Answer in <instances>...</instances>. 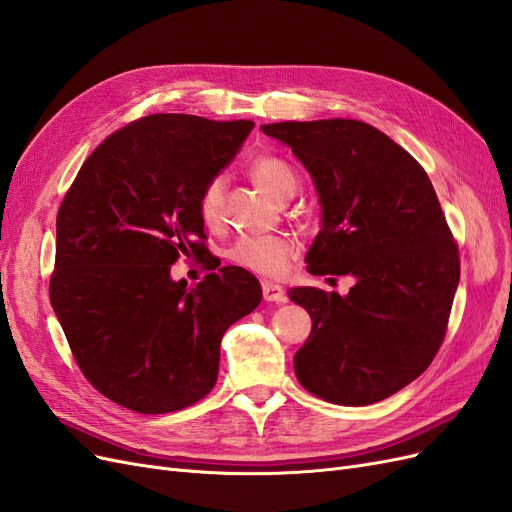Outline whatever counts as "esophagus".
Returning a JSON list of instances; mask_svg holds the SVG:
<instances>
[{
	"label": "esophagus",
	"instance_id": "1",
	"mask_svg": "<svg viewBox=\"0 0 512 512\" xmlns=\"http://www.w3.org/2000/svg\"><path fill=\"white\" fill-rule=\"evenodd\" d=\"M262 297H265V301H269V303H280L286 299V294H284L282 286L271 284V282H262Z\"/></svg>",
	"mask_w": 512,
	"mask_h": 512
}]
</instances>
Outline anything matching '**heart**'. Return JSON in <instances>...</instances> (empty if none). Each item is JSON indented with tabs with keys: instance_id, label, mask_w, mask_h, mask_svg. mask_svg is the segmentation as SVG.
<instances>
[{
	"instance_id": "b5f03b06",
	"label": "heart",
	"mask_w": 512,
	"mask_h": 512,
	"mask_svg": "<svg viewBox=\"0 0 512 512\" xmlns=\"http://www.w3.org/2000/svg\"><path fill=\"white\" fill-rule=\"evenodd\" d=\"M252 179L275 200H288L297 190V175L282 158L262 153L250 164ZM226 177H211L198 196V215L207 228H218L224 215ZM299 239L288 232L275 235L241 237L226 250V258L245 271L262 277H280L288 269L290 260L299 254Z\"/></svg>"
}]
</instances>
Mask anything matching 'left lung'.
I'll use <instances>...</instances> for the list:
<instances>
[{"instance_id":"obj_1","label":"left lung","mask_w":512,"mask_h":512,"mask_svg":"<svg viewBox=\"0 0 512 512\" xmlns=\"http://www.w3.org/2000/svg\"><path fill=\"white\" fill-rule=\"evenodd\" d=\"M312 175L322 230L312 275H352L346 297L290 290L312 316L294 354L303 389L339 406H369L416 380L438 354L459 284V250L436 190L410 153L356 119L260 128Z\"/></svg>"}]
</instances>
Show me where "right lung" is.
I'll use <instances>...</instances> for the list:
<instances>
[{
    "mask_svg": "<svg viewBox=\"0 0 512 512\" xmlns=\"http://www.w3.org/2000/svg\"><path fill=\"white\" fill-rule=\"evenodd\" d=\"M252 128L141 117L104 138L61 200L51 305L83 376L123 408L166 414L207 397L226 329L262 299L241 267L196 288L170 280L181 256L209 252L198 196Z\"/></svg>",
    "mask_w": 512,
    "mask_h": 512,
    "instance_id": "add662e5",
    "label": "right lung"
}]
</instances>
